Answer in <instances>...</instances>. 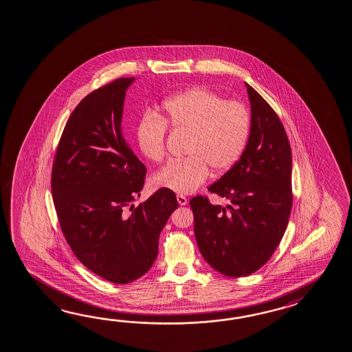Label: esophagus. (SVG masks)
Instances as JSON below:
<instances>
[{
    "mask_svg": "<svg viewBox=\"0 0 352 352\" xmlns=\"http://www.w3.org/2000/svg\"><path fill=\"white\" fill-rule=\"evenodd\" d=\"M176 199H177V201H179V204L180 205L188 204V197H184V195H177Z\"/></svg>",
    "mask_w": 352,
    "mask_h": 352,
    "instance_id": "1",
    "label": "esophagus"
}]
</instances>
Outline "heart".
I'll use <instances>...</instances> for the list:
<instances>
[{
  "label": "heart",
  "instance_id": "1",
  "mask_svg": "<svg viewBox=\"0 0 352 352\" xmlns=\"http://www.w3.org/2000/svg\"><path fill=\"white\" fill-rule=\"evenodd\" d=\"M167 124L173 131L190 134L182 161L166 164L155 173V188L191 194L210 175L228 171L241 160L251 134L250 109L239 100H226L208 87H192L168 98L164 118L146 114L140 119L137 140L142 155L161 162L167 155Z\"/></svg>",
  "mask_w": 352,
  "mask_h": 352
}]
</instances>
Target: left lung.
Listing matches in <instances>:
<instances>
[{
	"instance_id": "obj_1",
	"label": "left lung",
	"mask_w": 352,
	"mask_h": 352,
	"mask_svg": "<svg viewBox=\"0 0 352 352\" xmlns=\"http://www.w3.org/2000/svg\"><path fill=\"white\" fill-rule=\"evenodd\" d=\"M252 126L243 155L209 191L230 201L190 200L199 250L214 270L242 278L258 270L278 248L293 206L292 149L275 110L248 83Z\"/></svg>"
}]
</instances>
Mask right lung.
Masks as SVG:
<instances>
[{"label":"right lung","mask_w":352,"mask_h":352,"mask_svg":"<svg viewBox=\"0 0 352 352\" xmlns=\"http://www.w3.org/2000/svg\"><path fill=\"white\" fill-rule=\"evenodd\" d=\"M133 81L118 78L74 107L50 180L58 221L74 256L114 284L131 283L152 267L160 233L179 206L175 192L162 188L131 204L147 172L122 131L125 91Z\"/></svg>","instance_id":"obj_1"}]
</instances>
